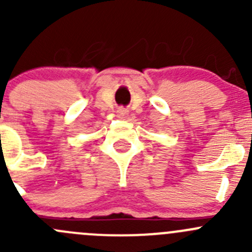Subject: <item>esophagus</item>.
I'll list each match as a JSON object with an SVG mask.
<instances>
[{
    "label": "esophagus",
    "instance_id": "34e87169",
    "mask_svg": "<svg viewBox=\"0 0 252 252\" xmlns=\"http://www.w3.org/2000/svg\"><path fill=\"white\" fill-rule=\"evenodd\" d=\"M117 114H118L119 118H124V117L126 116V111L124 110V108H119V110L117 111Z\"/></svg>",
    "mask_w": 252,
    "mask_h": 252
}]
</instances>
